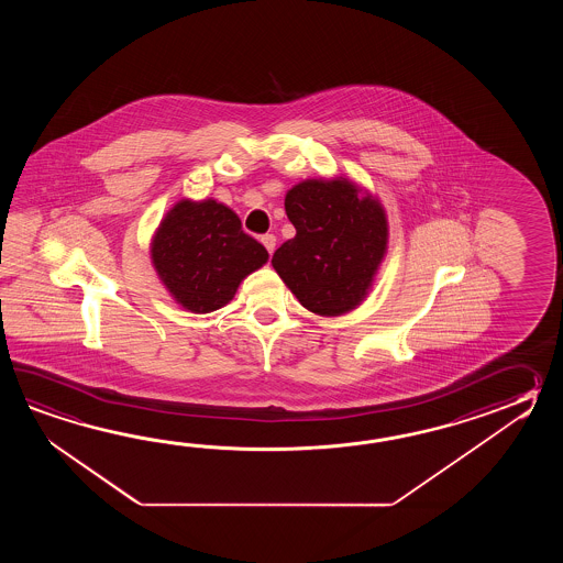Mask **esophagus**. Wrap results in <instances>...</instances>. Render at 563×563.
Returning <instances> with one entry per match:
<instances>
[{"mask_svg": "<svg viewBox=\"0 0 563 563\" xmlns=\"http://www.w3.org/2000/svg\"><path fill=\"white\" fill-rule=\"evenodd\" d=\"M262 243L265 245V250L269 253H274L276 250V235H272V233H265L262 235Z\"/></svg>", "mask_w": 563, "mask_h": 563, "instance_id": "esophagus-1", "label": "esophagus"}]
</instances>
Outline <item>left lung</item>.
<instances>
[{
  "label": "left lung",
  "mask_w": 563,
  "mask_h": 563,
  "mask_svg": "<svg viewBox=\"0 0 563 563\" xmlns=\"http://www.w3.org/2000/svg\"><path fill=\"white\" fill-rule=\"evenodd\" d=\"M296 238L272 264L303 308L340 316L366 296L383 262L388 228L383 207L344 179L303 180L286 195Z\"/></svg>",
  "instance_id": "8db88e82"
}]
</instances>
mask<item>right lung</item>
Segmentation results:
<instances>
[{"label":"right lung","instance_id":"right-lung-1","mask_svg":"<svg viewBox=\"0 0 563 563\" xmlns=\"http://www.w3.org/2000/svg\"><path fill=\"white\" fill-rule=\"evenodd\" d=\"M153 262L183 308L207 313L235 296L241 279L267 262V252L225 205L180 201L156 231Z\"/></svg>","mask_w":563,"mask_h":563}]
</instances>
